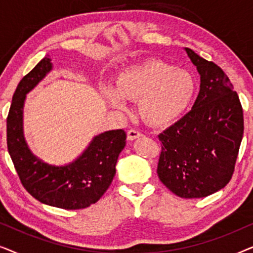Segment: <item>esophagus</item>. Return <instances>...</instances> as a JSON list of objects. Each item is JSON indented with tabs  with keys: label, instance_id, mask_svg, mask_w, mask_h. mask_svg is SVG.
<instances>
[{
	"label": "esophagus",
	"instance_id": "obj_1",
	"mask_svg": "<svg viewBox=\"0 0 253 253\" xmlns=\"http://www.w3.org/2000/svg\"><path fill=\"white\" fill-rule=\"evenodd\" d=\"M126 136H127V140H134V139H137V138H139V137L143 136V134H141L138 130L131 129V130L127 131Z\"/></svg>",
	"mask_w": 253,
	"mask_h": 253
}]
</instances>
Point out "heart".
Wrapping results in <instances>:
<instances>
[{"label":"heart","mask_w":253,"mask_h":253,"mask_svg":"<svg viewBox=\"0 0 253 253\" xmlns=\"http://www.w3.org/2000/svg\"><path fill=\"white\" fill-rule=\"evenodd\" d=\"M114 109L126 110V100L138 101V114L152 126H168L191 105L196 81L189 71L160 60H147L117 75L115 86L100 88Z\"/></svg>","instance_id":"obj_1"}]
</instances>
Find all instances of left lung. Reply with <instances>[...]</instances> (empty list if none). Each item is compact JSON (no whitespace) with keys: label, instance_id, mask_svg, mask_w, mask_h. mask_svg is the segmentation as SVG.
<instances>
[{"label":"left lung","instance_id":"obj_1","mask_svg":"<svg viewBox=\"0 0 253 253\" xmlns=\"http://www.w3.org/2000/svg\"><path fill=\"white\" fill-rule=\"evenodd\" d=\"M200 75L195 105L159 134L160 181L181 198H203L224 188L234 174L244 131L243 109L222 69L185 48Z\"/></svg>","mask_w":253,"mask_h":253}]
</instances>
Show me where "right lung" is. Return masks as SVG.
Listing matches in <instances>:
<instances>
[{"label":"right lung","instance_id":"obj_1","mask_svg":"<svg viewBox=\"0 0 253 253\" xmlns=\"http://www.w3.org/2000/svg\"><path fill=\"white\" fill-rule=\"evenodd\" d=\"M50 61L43 57L24 76L13 93L6 119L8 151L23 186L37 200L58 209H86L112 184L126 134L122 129L98 134L75 161L65 166L48 165L36 157L24 137L23 108L27 93L53 69Z\"/></svg>","mask_w":253,"mask_h":253}]
</instances>
